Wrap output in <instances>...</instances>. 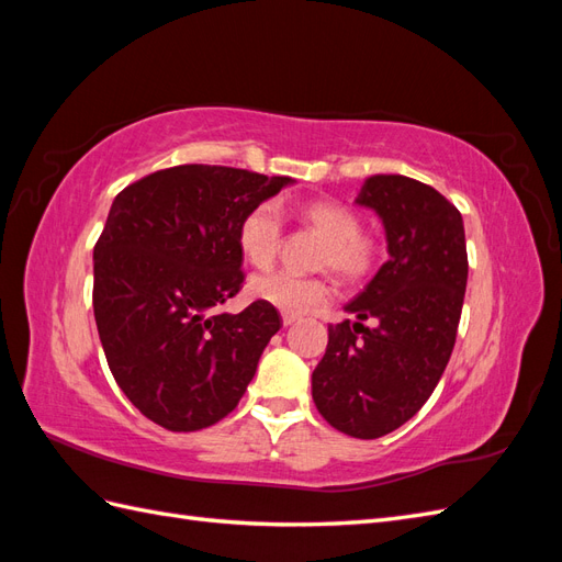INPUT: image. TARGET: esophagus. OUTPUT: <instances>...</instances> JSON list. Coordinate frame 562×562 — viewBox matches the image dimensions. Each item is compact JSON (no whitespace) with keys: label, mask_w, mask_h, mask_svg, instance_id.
<instances>
[{"label":"esophagus","mask_w":562,"mask_h":562,"mask_svg":"<svg viewBox=\"0 0 562 562\" xmlns=\"http://www.w3.org/2000/svg\"><path fill=\"white\" fill-rule=\"evenodd\" d=\"M281 318H283V326H293V323L300 318L297 314H288V312H283L281 314Z\"/></svg>","instance_id":"1"}]
</instances>
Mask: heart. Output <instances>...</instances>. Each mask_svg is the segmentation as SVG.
<instances>
[{"instance_id":"heart-1","label":"heart","mask_w":562,"mask_h":562,"mask_svg":"<svg viewBox=\"0 0 562 562\" xmlns=\"http://www.w3.org/2000/svg\"><path fill=\"white\" fill-rule=\"evenodd\" d=\"M300 215L318 236L326 239L318 262L330 267L349 283H359L375 274L382 262L384 244L378 234L361 229V217L347 203L335 199H312L300 206ZM283 213L277 201H260L241 217L236 241L248 265L269 269L279 258L283 244ZM255 300L288 314H302L321 307L333 295V285L323 277H302L279 269L255 277L248 285Z\"/></svg>"}]
</instances>
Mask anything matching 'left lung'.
<instances>
[{"label":"left lung","mask_w":562,"mask_h":562,"mask_svg":"<svg viewBox=\"0 0 562 562\" xmlns=\"http://www.w3.org/2000/svg\"><path fill=\"white\" fill-rule=\"evenodd\" d=\"M356 203L382 217L389 260L345 307L359 321L328 326L312 396L330 427L370 440L434 394L454 347L469 260L462 213L434 187L372 176ZM370 315L379 318L372 329L360 323Z\"/></svg>","instance_id":"obj_1"}]
</instances>
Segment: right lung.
I'll list each match as a JSON object with an SVG mask.
<instances>
[{
	"mask_svg": "<svg viewBox=\"0 0 562 562\" xmlns=\"http://www.w3.org/2000/svg\"><path fill=\"white\" fill-rule=\"evenodd\" d=\"M285 176L184 164L149 173L112 201L93 248V314L112 375L126 398L168 431L227 417L250 384L277 307L213 310L244 285L241 217Z\"/></svg>",
	"mask_w": 562,
	"mask_h": 562,
	"instance_id": "obj_1",
	"label": "right lung"
}]
</instances>
